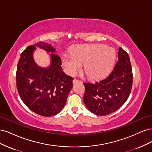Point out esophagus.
I'll use <instances>...</instances> for the list:
<instances>
[{
	"mask_svg": "<svg viewBox=\"0 0 152 152\" xmlns=\"http://www.w3.org/2000/svg\"><path fill=\"white\" fill-rule=\"evenodd\" d=\"M78 82H81V81H79V80H78L77 79H73V84L78 83Z\"/></svg>",
	"mask_w": 152,
	"mask_h": 152,
	"instance_id": "obj_1",
	"label": "esophagus"
}]
</instances>
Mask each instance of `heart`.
I'll list each match as a JSON object with an SVG mask.
<instances>
[{
    "mask_svg": "<svg viewBox=\"0 0 152 152\" xmlns=\"http://www.w3.org/2000/svg\"><path fill=\"white\" fill-rule=\"evenodd\" d=\"M115 60V52L112 48L102 44L82 45L75 47L72 55L64 54L62 64L68 74L74 75L82 65L89 79L99 80L108 75Z\"/></svg>",
    "mask_w": 152,
    "mask_h": 152,
    "instance_id": "obj_1",
    "label": "heart"
}]
</instances>
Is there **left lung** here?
<instances>
[{
	"instance_id": "left-lung-1",
	"label": "left lung",
	"mask_w": 152,
	"mask_h": 152,
	"mask_svg": "<svg viewBox=\"0 0 152 152\" xmlns=\"http://www.w3.org/2000/svg\"><path fill=\"white\" fill-rule=\"evenodd\" d=\"M118 53V60L107 78L94 84L84 83V102L96 115H107L117 111L130 95L132 72L129 56L121 48Z\"/></svg>"
}]
</instances>
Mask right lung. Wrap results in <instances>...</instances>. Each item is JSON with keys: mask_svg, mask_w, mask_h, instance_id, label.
I'll list each match as a JSON object with an SVG mask.
<instances>
[{"mask_svg": "<svg viewBox=\"0 0 152 152\" xmlns=\"http://www.w3.org/2000/svg\"><path fill=\"white\" fill-rule=\"evenodd\" d=\"M36 47L51 53L48 67L35 63L33 54ZM55 53L51 44L39 42L22 52L17 66L16 86L20 98L31 111L44 117L61 111L73 87V79L63 72L61 58Z\"/></svg>", "mask_w": 152, "mask_h": 152, "instance_id": "right-lung-1", "label": "right lung"}]
</instances>
